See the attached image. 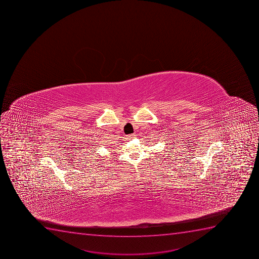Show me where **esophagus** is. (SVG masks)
Listing matches in <instances>:
<instances>
[{
    "label": "esophagus",
    "mask_w": 259,
    "mask_h": 259,
    "mask_svg": "<svg viewBox=\"0 0 259 259\" xmlns=\"http://www.w3.org/2000/svg\"><path fill=\"white\" fill-rule=\"evenodd\" d=\"M136 137V135H134V134H131V135H129V136L127 137L128 140H130V139H134Z\"/></svg>",
    "instance_id": "esophagus-1"
}]
</instances>
